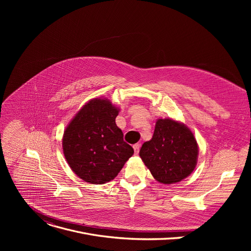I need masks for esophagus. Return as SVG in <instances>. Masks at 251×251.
Wrapping results in <instances>:
<instances>
[{"label":"esophagus","mask_w":251,"mask_h":251,"mask_svg":"<svg viewBox=\"0 0 251 251\" xmlns=\"http://www.w3.org/2000/svg\"><path fill=\"white\" fill-rule=\"evenodd\" d=\"M133 148H134V151H135V154L137 155L138 153H139V150H140V144H135L134 146H133Z\"/></svg>","instance_id":"34e87169"}]
</instances>
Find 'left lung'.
Returning a JSON list of instances; mask_svg holds the SVG:
<instances>
[{
	"label": "left lung",
	"mask_w": 251,
	"mask_h": 251,
	"mask_svg": "<svg viewBox=\"0 0 251 251\" xmlns=\"http://www.w3.org/2000/svg\"><path fill=\"white\" fill-rule=\"evenodd\" d=\"M139 155L156 181L171 185L193 173L199 146L193 132L184 123L160 118L152 139L142 145Z\"/></svg>",
	"instance_id": "1"
}]
</instances>
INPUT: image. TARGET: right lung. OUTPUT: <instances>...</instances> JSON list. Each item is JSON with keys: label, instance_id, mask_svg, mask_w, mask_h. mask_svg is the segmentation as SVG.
I'll list each match as a JSON object with an SVG mask.
<instances>
[{"label": "right lung", "instance_id": "obj_1", "mask_svg": "<svg viewBox=\"0 0 251 251\" xmlns=\"http://www.w3.org/2000/svg\"><path fill=\"white\" fill-rule=\"evenodd\" d=\"M119 108L107 98L89 100L64 130L62 149L74 173L86 183L102 185L118 175L134 154L115 119Z\"/></svg>", "mask_w": 251, "mask_h": 251}]
</instances>
